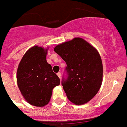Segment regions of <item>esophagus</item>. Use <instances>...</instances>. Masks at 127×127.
I'll return each mask as SVG.
<instances>
[{
	"label": "esophagus",
	"instance_id": "esophagus-1",
	"mask_svg": "<svg viewBox=\"0 0 127 127\" xmlns=\"http://www.w3.org/2000/svg\"><path fill=\"white\" fill-rule=\"evenodd\" d=\"M57 76L59 77L60 78H61V73H60V72H58V73H57Z\"/></svg>",
	"mask_w": 127,
	"mask_h": 127
}]
</instances>
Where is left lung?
<instances>
[{"label": "left lung", "instance_id": "8db88e82", "mask_svg": "<svg viewBox=\"0 0 127 127\" xmlns=\"http://www.w3.org/2000/svg\"><path fill=\"white\" fill-rule=\"evenodd\" d=\"M67 64L68 78L63 88L70 101L77 105L91 100L103 81V64L97 50L84 39L76 37L54 49Z\"/></svg>", "mask_w": 127, "mask_h": 127}]
</instances>
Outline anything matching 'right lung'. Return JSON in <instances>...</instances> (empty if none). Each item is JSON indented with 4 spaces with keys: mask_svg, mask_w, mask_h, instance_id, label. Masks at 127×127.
I'll return each instance as SVG.
<instances>
[{
    "mask_svg": "<svg viewBox=\"0 0 127 127\" xmlns=\"http://www.w3.org/2000/svg\"><path fill=\"white\" fill-rule=\"evenodd\" d=\"M48 48L34 45L22 58L17 71V82L28 103L42 107L49 103L53 89L60 83L58 76L46 60Z\"/></svg>",
    "mask_w": 127,
    "mask_h": 127,
    "instance_id": "1",
    "label": "right lung"
}]
</instances>
